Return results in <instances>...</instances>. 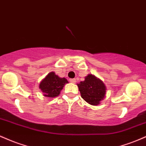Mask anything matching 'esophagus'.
<instances>
[{"label":"esophagus","mask_w":146,"mask_h":146,"mask_svg":"<svg viewBox=\"0 0 146 146\" xmlns=\"http://www.w3.org/2000/svg\"><path fill=\"white\" fill-rule=\"evenodd\" d=\"M70 82L73 84H75L76 83V80L75 79H70Z\"/></svg>","instance_id":"obj_1"}]
</instances>
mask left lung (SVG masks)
Listing matches in <instances>:
<instances>
[{"mask_svg":"<svg viewBox=\"0 0 146 146\" xmlns=\"http://www.w3.org/2000/svg\"><path fill=\"white\" fill-rule=\"evenodd\" d=\"M77 85L82 98L90 105L100 104L106 97V86L102 80L94 75L88 74L83 82Z\"/></svg>","mask_w":146,"mask_h":146,"instance_id":"8db88e82","label":"left lung"}]
</instances>
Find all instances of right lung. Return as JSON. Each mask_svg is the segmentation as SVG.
Instances as JSON below:
<instances>
[{
  "label": "right lung",
  "mask_w": 146,
  "mask_h": 146,
  "mask_svg": "<svg viewBox=\"0 0 146 146\" xmlns=\"http://www.w3.org/2000/svg\"><path fill=\"white\" fill-rule=\"evenodd\" d=\"M68 82L66 78H60L55 72L52 71L42 80L39 84V88H40L44 97L54 98L60 94L63 87Z\"/></svg>",
  "instance_id": "1"
}]
</instances>
